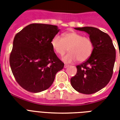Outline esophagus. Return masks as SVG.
Wrapping results in <instances>:
<instances>
[{"instance_id":"1","label":"esophagus","mask_w":120,"mask_h":120,"mask_svg":"<svg viewBox=\"0 0 120 120\" xmlns=\"http://www.w3.org/2000/svg\"><path fill=\"white\" fill-rule=\"evenodd\" d=\"M68 67H69V65H67V64H65V65H64V68H67Z\"/></svg>"}]
</instances>
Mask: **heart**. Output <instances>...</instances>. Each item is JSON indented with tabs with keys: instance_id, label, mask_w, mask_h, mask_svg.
Listing matches in <instances>:
<instances>
[{
	"instance_id": "b5f03b06",
	"label": "heart",
	"mask_w": 120,
	"mask_h": 120,
	"mask_svg": "<svg viewBox=\"0 0 120 120\" xmlns=\"http://www.w3.org/2000/svg\"><path fill=\"white\" fill-rule=\"evenodd\" d=\"M51 45L53 50L60 56L67 52L68 47L69 52L62 58L65 63L74 62L76 60L80 62H84L90 57L93 51L91 40L75 31L64 33L62 38L55 35L51 39Z\"/></svg>"
}]
</instances>
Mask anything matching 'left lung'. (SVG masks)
Listing matches in <instances>:
<instances>
[{
	"mask_svg": "<svg viewBox=\"0 0 120 120\" xmlns=\"http://www.w3.org/2000/svg\"><path fill=\"white\" fill-rule=\"evenodd\" d=\"M75 29L88 33L93 44V51L86 62L76 66L77 73L71 78V83L76 91L90 94L105 87L109 82L116 60V50L111 37L98 28Z\"/></svg>",
	"mask_w": 120,
	"mask_h": 120,
	"instance_id": "8db88e82",
	"label": "left lung"
}]
</instances>
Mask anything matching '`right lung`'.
I'll return each mask as SVG.
<instances>
[{"label": "right lung", "instance_id": "add662e5", "mask_svg": "<svg viewBox=\"0 0 120 120\" xmlns=\"http://www.w3.org/2000/svg\"><path fill=\"white\" fill-rule=\"evenodd\" d=\"M56 26L31 24L18 33L13 40L9 64L15 80L31 93H40L51 86L64 64L51 47Z\"/></svg>", "mask_w": 120, "mask_h": 120}]
</instances>
